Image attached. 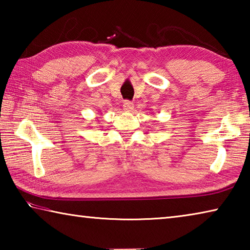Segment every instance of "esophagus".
<instances>
[{
	"label": "esophagus",
	"mask_w": 250,
	"mask_h": 250,
	"mask_svg": "<svg viewBox=\"0 0 250 250\" xmlns=\"http://www.w3.org/2000/svg\"><path fill=\"white\" fill-rule=\"evenodd\" d=\"M124 108H125V111H132L133 108H134L133 103H131V101H129V100H125L124 103Z\"/></svg>",
	"instance_id": "esophagus-1"
}]
</instances>
